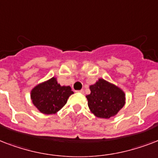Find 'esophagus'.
<instances>
[{"label": "esophagus", "mask_w": 158, "mask_h": 158, "mask_svg": "<svg viewBox=\"0 0 158 158\" xmlns=\"http://www.w3.org/2000/svg\"><path fill=\"white\" fill-rule=\"evenodd\" d=\"M77 92H79V93H81V94H83V93H84V90H78Z\"/></svg>", "instance_id": "34e87169"}]
</instances>
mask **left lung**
Listing matches in <instances>:
<instances>
[{
	"label": "left lung",
	"instance_id": "8db88e82",
	"mask_svg": "<svg viewBox=\"0 0 158 158\" xmlns=\"http://www.w3.org/2000/svg\"><path fill=\"white\" fill-rule=\"evenodd\" d=\"M90 94L86 96L88 106L96 117L110 118L114 116L125 104V95L120 88L99 79L90 86Z\"/></svg>",
	"mask_w": 158,
	"mask_h": 158
}]
</instances>
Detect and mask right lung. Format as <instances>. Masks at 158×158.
<instances>
[{"label": "right lung", "instance_id": "obj_1", "mask_svg": "<svg viewBox=\"0 0 158 158\" xmlns=\"http://www.w3.org/2000/svg\"><path fill=\"white\" fill-rule=\"evenodd\" d=\"M72 94L73 91L70 86H61L56 78L52 77L33 89L31 100L41 113L51 114L65 106Z\"/></svg>", "mask_w": 158, "mask_h": 158}]
</instances>
